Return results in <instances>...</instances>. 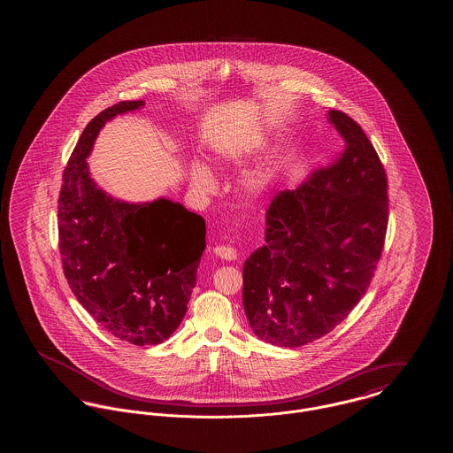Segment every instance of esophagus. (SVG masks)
Instances as JSON below:
<instances>
[{
  "label": "esophagus",
  "instance_id": "esophagus-1",
  "mask_svg": "<svg viewBox=\"0 0 453 453\" xmlns=\"http://www.w3.org/2000/svg\"><path fill=\"white\" fill-rule=\"evenodd\" d=\"M212 253L216 255L217 258L226 259V261H233L237 258L236 250L231 246H216L212 250Z\"/></svg>",
  "mask_w": 453,
  "mask_h": 453
}]
</instances>
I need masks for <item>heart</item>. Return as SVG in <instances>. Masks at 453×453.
<instances>
[{
	"label": "heart",
	"mask_w": 453,
	"mask_h": 453,
	"mask_svg": "<svg viewBox=\"0 0 453 453\" xmlns=\"http://www.w3.org/2000/svg\"><path fill=\"white\" fill-rule=\"evenodd\" d=\"M261 146H263L261 137H248L246 141H239L234 144L220 148L217 151V157L229 165H239V163L246 161L248 157H251ZM190 180L196 188H203V190H207L214 185V176L203 163H196L192 166ZM268 185H270V173L265 168H257L253 172H248L242 178L244 190L255 196L263 194L268 188Z\"/></svg>",
	"instance_id": "obj_1"
}]
</instances>
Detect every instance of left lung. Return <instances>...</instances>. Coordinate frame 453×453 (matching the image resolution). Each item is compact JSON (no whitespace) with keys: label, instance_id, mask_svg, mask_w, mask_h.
I'll list each match as a JSON object with an SVG mask.
<instances>
[{"label":"left lung","instance_id":"1","mask_svg":"<svg viewBox=\"0 0 453 453\" xmlns=\"http://www.w3.org/2000/svg\"><path fill=\"white\" fill-rule=\"evenodd\" d=\"M336 161L273 198L265 246L242 266V305L265 343L307 345L333 331L365 294L388 231V178L365 132L329 110Z\"/></svg>","mask_w":453,"mask_h":453}]
</instances>
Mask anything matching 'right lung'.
<instances>
[{"mask_svg": "<svg viewBox=\"0 0 453 453\" xmlns=\"http://www.w3.org/2000/svg\"><path fill=\"white\" fill-rule=\"evenodd\" d=\"M144 107L120 102L83 130L63 174L59 250L65 279L110 334L130 345H159L181 323L205 250V220L159 196L127 202L91 178L88 156L104 126Z\"/></svg>", "mask_w": 453, "mask_h": 453, "instance_id": "obj_1", "label": "right lung"}]
</instances>
